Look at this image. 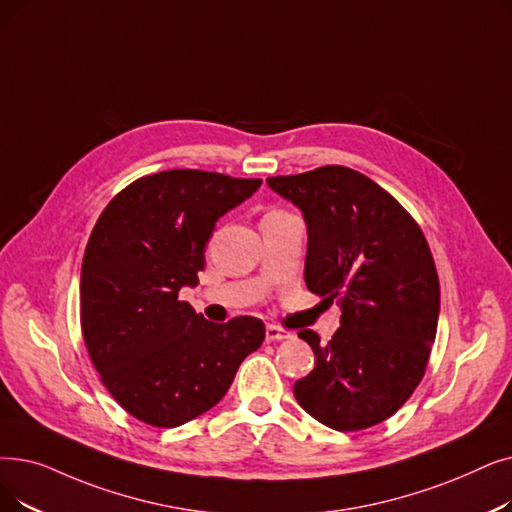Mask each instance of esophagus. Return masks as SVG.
Returning a JSON list of instances; mask_svg holds the SVG:
<instances>
[{"instance_id": "1", "label": "esophagus", "mask_w": 512, "mask_h": 512, "mask_svg": "<svg viewBox=\"0 0 512 512\" xmlns=\"http://www.w3.org/2000/svg\"><path fill=\"white\" fill-rule=\"evenodd\" d=\"M284 339H291V330H286L278 324H268L265 326V341H284Z\"/></svg>"}]
</instances>
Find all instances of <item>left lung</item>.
Segmentation results:
<instances>
[{
    "label": "left lung",
    "mask_w": 512,
    "mask_h": 512,
    "mask_svg": "<svg viewBox=\"0 0 512 512\" xmlns=\"http://www.w3.org/2000/svg\"><path fill=\"white\" fill-rule=\"evenodd\" d=\"M307 224L305 284L339 299L326 345L299 330L316 366L293 387L299 406L335 431H362L406 404L427 370L439 278L425 234L370 177L341 165L268 177Z\"/></svg>",
    "instance_id": "obj_1"
}]
</instances>
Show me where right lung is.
<instances>
[{
  "label": "right lung",
  "mask_w": 512,
  "mask_h": 512,
  "mask_svg": "<svg viewBox=\"0 0 512 512\" xmlns=\"http://www.w3.org/2000/svg\"><path fill=\"white\" fill-rule=\"evenodd\" d=\"M261 180L169 169L140 177L98 217L81 265V330L117 404L171 429L213 408L265 339L259 318L215 324L180 301L196 286L215 221Z\"/></svg>",
  "instance_id": "obj_1"
}]
</instances>
